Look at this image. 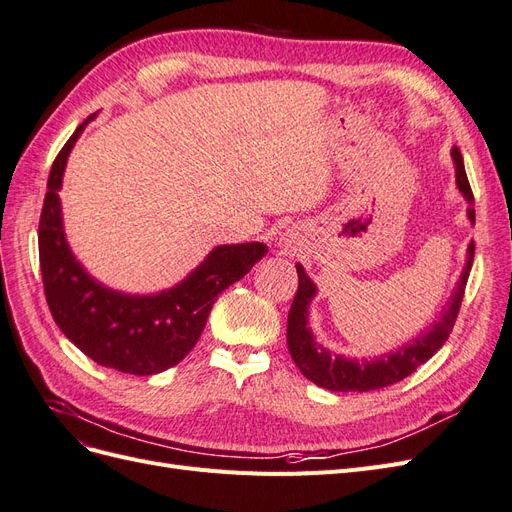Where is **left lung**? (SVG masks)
I'll use <instances>...</instances> for the list:
<instances>
[{
	"mask_svg": "<svg viewBox=\"0 0 512 512\" xmlns=\"http://www.w3.org/2000/svg\"><path fill=\"white\" fill-rule=\"evenodd\" d=\"M453 160L457 166V188L461 190L463 196H466L468 203L474 205V194L470 188L466 168H463L461 151L457 147H453ZM468 215L474 222V209H470ZM472 260H474V241L468 247V265L463 267L459 284L453 292L451 301H448L442 318L433 324L427 333L416 337L414 342L406 344L404 348H399L391 354H384L382 359H374V361L346 359V356L331 354L327 348L316 342L312 331L307 329V305L314 299L316 286L305 275L303 267L297 265L299 288H297V294H294L292 305H290L288 331H286L288 350H290L292 361L297 363L301 374L307 380H312L314 384L322 386V389L342 391V393L376 391V389H384V386H391L399 380L408 378L412 371H416L423 363H427L431 356L444 346L448 335H451L461 301H463V292H466Z\"/></svg>",
	"mask_w": 512,
	"mask_h": 512,
	"instance_id": "obj_1",
	"label": "left lung"
}]
</instances>
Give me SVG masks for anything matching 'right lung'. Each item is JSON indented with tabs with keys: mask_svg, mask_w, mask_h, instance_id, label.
<instances>
[{
	"mask_svg": "<svg viewBox=\"0 0 512 512\" xmlns=\"http://www.w3.org/2000/svg\"><path fill=\"white\" fill-rule=\"evenodd\" d=\"M89 119L61 147L46 183L38 226L44 297L57 327L98 365L136 376L160 374L196 346L218 294L241 280L267 247H215L179 286L151 297H128L91 280L68 250L57 196L68 153Z\"/></svg>",
	"mask_w": 512,
	"mask_h": 512,
	"instance_id": "1",
	"label": "right lung"
}]
</instances>
